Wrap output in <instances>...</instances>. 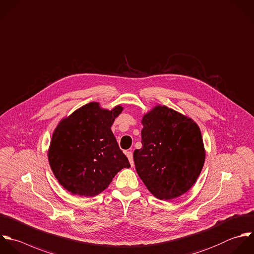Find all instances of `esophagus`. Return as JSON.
Returning a JSON list of instances; mask_svg holds the SVG:
<instances>
[{
  "instance_id": "obj_1",
  "label": "esophagus",
  "mask_w": 254,
  "mask_h": 254,
  "mask_svg": "<svg viewBox=\"0 0 254 254\" xmlns=\"http://www.w3.org/2000/svg\"><path fill=\"white\" fill-rule=\"evenodd\" d=\"M126 154H127V158H128V160H129V163H130V165L131 166H133V157H132V152L131 151H127L126 152Z\"/></svg>"
}]
</instances>
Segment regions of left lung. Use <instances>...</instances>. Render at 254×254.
Returning <instances> with one entry per match:
<instances>
[{"label": "left lung", "instance_id": "1", "mask_svg": "<svg viewBox=\"0 0 254 254\" xmlns=\"http://www.w3.org/2000/svg\"><path fill=\"white\" fill-rule=\"evenodd\" d=\"M140 149L133 152L136 172L148 191L168 201L188 192L205 163L199 126L187 116L157 105L143 115Z\"/></svg>", "mask_w": 254, "mask_h": 254}]
</instances>
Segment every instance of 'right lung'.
Listing matches in <instances>:
<instances>
[{"instance_id":"right-lung-1","label":"right lung","mask_w":254,"mask_h":254,"mask_svg":"<svg viewBox=\"0 0 254 254\" xmlns=\"http://www.w3.org/2000/svg\"><path fill=\"white\" fill-rule=\"evenodd\" d=\"M123 110L121 105L110 111L92 102L62 119L54 129L48 162L59 184L71 194L95 197L119 171L130 167L111 129Z\"/></svg>"}]
</instances>
